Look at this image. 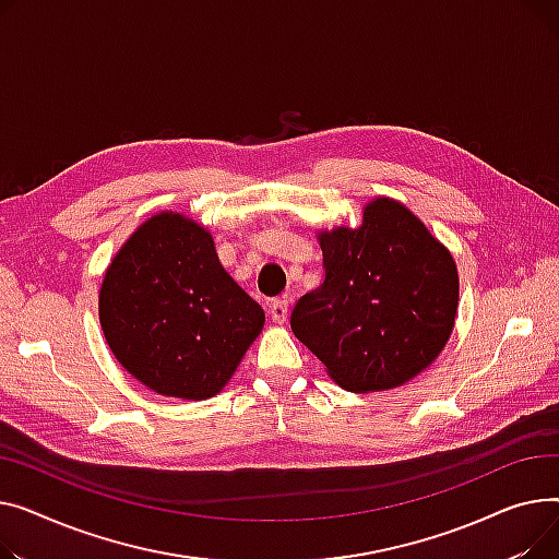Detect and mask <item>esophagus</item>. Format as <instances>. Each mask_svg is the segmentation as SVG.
<instances>
[{
    "label": "esophagus",
    "mask_w": 559,
    "mask_h": 559,
    "mask_svg": "<svg viewBox=\"0 0 559 559\" xmlns=\"http://www.w3.org/2000/svg\"><path fill=\"white\" fill-rule=\"evenodd\" d=\"M269 313H271L273 322L284 324V322H286V316H288V302H286V300H273V302L269 305Z\"/></svg>",
    "instance_id": "1"
}]
</instances>
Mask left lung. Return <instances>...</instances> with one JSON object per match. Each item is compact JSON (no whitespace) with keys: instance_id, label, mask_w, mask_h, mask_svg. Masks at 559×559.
I'll return each mask as SVG.
<instances>
[{"instance_id":"obj_1","label":"left lung","mask_w":559,"mask_h":559,"mask_svg":"<svg viewBox=\"0 0 559 559\" xmlns=\"http://www.w3.org/2000/svg\"><path fill=\"white\" fill-rule=\"evenodd\" d=\"M324 282L290 330L349 392L404 385L444 349L457 311L451 252L400 201L374 199L356 229L318 233Z\"/></svg>"}]
</instances>
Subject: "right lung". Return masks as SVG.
Segmentation results:
<instances>
[{"label":"right lung","mask_w":559,"mask_h":559,"mask_svg":"<svg viewBox=\"0 0 559 559\" xmlns=\"http://www.w3.org/2000/svg\"><path fill=\"white\" fill-rule=\"evenodd\" d=\"M98 320L115 358L142 385L201 402L233 379L266 316L225 273L201 223L159 212L115 254Z\"/></svg>","instance_id":"add662e5"}]
</instances>
